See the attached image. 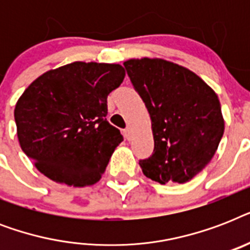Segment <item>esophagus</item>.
<instances>
[{
    "label": "esophagus",
    "instance_id": "34e87169",
    "mask_svg": "<svg viewBox=\"0 0 250 250\" xmlns=\"http://www.w3.org/2000/svg\"><path fill=\"white\" fill-rule=\"evenodd\" d=\"M123 136H125V139H127V140H129V139H131V136H132V131H131V128H129V127H127V128L123 129Z\"/></svg>",
    "mask_w": 250,
    "mask_h": 250
}]
</instances>
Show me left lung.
I'll list each match as a JSON object with an SVG mask.
<instances>
[{
  "label": "left lung",
  "instance_id": "obj_1",
  "mask_svg": "<svg viewBox=\"0 0 250 250\" xmlns=\"http://www.w3.org/2000/svg\"><path fill=\"white\" fill-rule=\"evenodd\" d=\"M125 68L152 118L154 150L140 160L145 176L186 183L205 168L225 131L221 104L194 72L165 60H129Z\"/></svg>",
  "mask_w": 250,
  "mask_h": 250
}]
</instances>
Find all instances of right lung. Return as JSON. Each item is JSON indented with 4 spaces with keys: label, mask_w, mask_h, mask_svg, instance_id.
<instances>
[{
    "label": "right lung",
    "mask_w": 250,
    "mask_h": 250,
    "mask_svg": "<svg viewBox=\"0 0 250 250\" xmlns=\"http://www.w3.org/2000/svg\"><path fill=\"white\" fill-rule=\"evenodd\" d=\"M125 75L121 64L74 62L45 72L24 90L14 110L18 139L41 174L72 187L101 179L123 141L106 115L107 96Z\"/></svg>",
    "instance_id": "1"
}]
</instances>
